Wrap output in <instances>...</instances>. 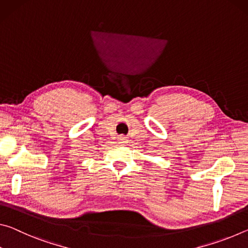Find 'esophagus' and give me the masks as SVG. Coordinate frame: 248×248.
Segmentation results:
<instances>
[{
	"instance_id": "1",
	"label": "esophagus",
	"mask_w": 248,
	"mask_h": 248,
	"mask_svg": "<svg viewBox=\"0 0 248 248\" xmlns=\"http://www.w3.org/2000/svg\"><path fill=\"white\" fill-rule=\"evenodd\" d=\"M125 140H127V138H125V137H124V136L119 137V141L121 142V143H124V142H125Z\"/></svg>"
}]
</instances>
